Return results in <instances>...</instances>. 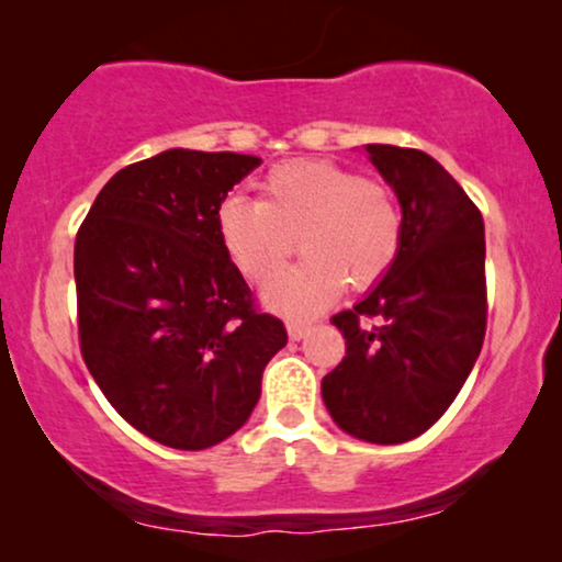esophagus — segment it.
<instances>
[{
  "instance_id": "esophagus-1",
  "label": "esophagus",
  "mask_w": 562,
  "mask_h": 562,
  "mask_svg": "<svg viewBox=\"0 0 562 562\" xmlns=\"http://www.w3.org/2000/svg\"><path fill=\"white\" fill-rule=\"evenodd\" d=\"M286 329H289L291 340H302V337H304L306 333H310V322L289 319V322H286Z\"/></svg>"
}]
</instances>
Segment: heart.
Listing matches in <instances>:
<instances>
[{"label":"heart","instance_id":"b5f03b06","mask_svg":"<svg viewBox=\"0 0 562 562\" xmlns=\"http://www.w3.org/2000/svg\"><path fill=\"white\" fill-rule=\"evenodd\" d=\"M217 235L237 271L266 281L296 248L302 263L276 273L263 299L276 312L306 317L335 302L345 283L366 291L396 263L402 212L379 181L329 160H289L260 181V199L220 202Z\"/></svg>","mask_w":562,"mask_h":562}]
</instances>
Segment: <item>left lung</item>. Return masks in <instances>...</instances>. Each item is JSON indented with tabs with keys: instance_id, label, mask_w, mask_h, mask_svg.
Returning a JSON list of instances; mask_svg holds the SVG:
<instances>
[{
	"instance_id": "8db88e82",
	"label": "left lung",
	"mask_w": 562,
	"mask_h": 562,
	"mask_svg": "<svg viewBox=\"0 0 562 562\" xmlns=\"http://www.w3.org/2000/svg\"><path fill=\"white\" fill-rule=\"evenodd\" d=\"M402 204V248L379 286L335 314L342 363L322 379L337 427L375 445L406 442L448 412L486 335L483 217L427 153L366 145ZM379 316L382 325L362 322Z\"/></svg>"
}]
</instances>
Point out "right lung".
Masks as SVG:
<instances>
[{
	"instance_id": "right-lung-1",
	"label": "right lung",
	"mask_w": 562,
	"mask_h": 562,
	"mask_svg": "<svg viewBox=\"0 0 562 562\" xmlns=\"http://www.w3.org/2000/svg\"><path fill=\"white\" fill-rule=\"evenodd\" d=\"M256 156L171 148L112 176L74 248L81 356L120 417L166 448L237 432L286 345L217 235V206Z\"/></svg>"
}]
</instances>
